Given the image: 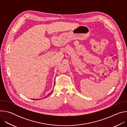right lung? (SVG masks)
I'll return each mask as SVG.
<instances>
[{
	"instance_id": "add662e5",
	"label": "right lung",
	"mask_w": 127,
	"mask_h": 127,
	"mask_svg": "<svg viewBox=\"0 0 127 127\" xmlns=\"http://www.w3.org/2000/svg\"><path fill=\"white\" fill-rule=\"evenodd\" d=\"M52 92H51V93H50V94H49V95H48H48H51V94H52ZM47 96H46V97H47Z\"/></svg>"
}]
</instances>
